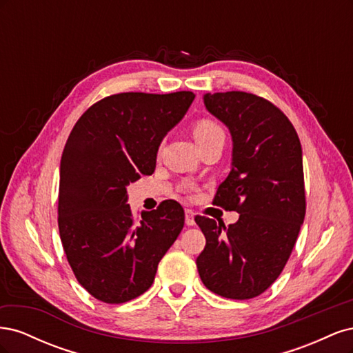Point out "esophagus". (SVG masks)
I'll list each match as a JSON object with an SVG mask.
<instances>
[{
  "instance_id": "esophagus-1",
  "label": "esophagus",
  "mask_w": 353,
  "mask_h": 353,
  "mask_svg": "<svg viewBox=\"0 0 353 353\" xmlns=\"http://www.w3.org/2000/svg\"><path fill=\"white\" fill-rule=\"evenodd\" d=\"M185 223L190 227H193L196 221H194V212L190 210V209H185Z\"/></svg>"
}]
</instances>
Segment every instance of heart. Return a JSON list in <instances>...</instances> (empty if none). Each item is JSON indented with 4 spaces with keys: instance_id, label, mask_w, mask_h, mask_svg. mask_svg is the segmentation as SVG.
Returning a JSON list of instances; mask_svg holds the SVG:
<instances>
[{
    "instance_id": "obj_1",
    "label": "heart",
    "mask_w": 353,
    "mask_h": 353,
    "mask_svg": "<svg viewBox=\"0 0 353 353\" xmlns=\"http://www.w3.org/2000/svg\"><path fill=\"white\" fill-rule=\"evenodd\" d=\"M193 135L200 147H205L213 141L221 140V138L225 140V132H223L222 126L209 117H203L193 125Z\"/></svg>"
}]
</instances>
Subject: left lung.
<instances>
[{
    "label": "left lung",
    "mask_w": 353,
    "mask_h": 353,
    "mask_svg": "<svg viewBox=\"0 0 353 353\" xmlns=\"http://www.w3.org/2000/svg\"><path fill=\"white\" fill-rule=\"evenodd\" d=\"M205 104L232 137V168L212 203L240 218L228 227L194 218L206 237L196 263L210 292L245 301L279 279L301 231L306 213L302 145L288 117L259 95L206 94Z\"/></svg>",
    "instance_id": "1"
}]
</instances>
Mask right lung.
<instances>
[{"label": "right lung", "mask_w": 353, "mask_h": 353, "mask_svg": "<svg viewBox=\"0 0 353 353\" xmlns=\"http://www.w3.org/2000/svg\"><path fill=\"white\" fill-rule=\"evenodd\" d=\"M193 100L191 91L113 94L94 103L68 138L60 162V239L79 284L104 303L147 292L184 227L175 200L135 216L126 185L154 172L160 141Z\"/></svg>", "instance_id": "obj_1"}]
</instances>
